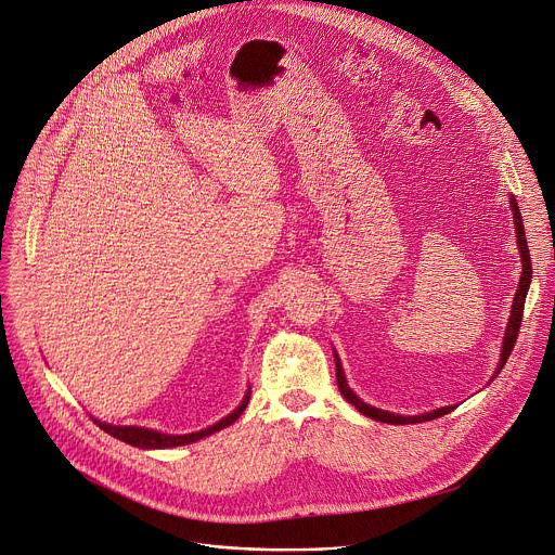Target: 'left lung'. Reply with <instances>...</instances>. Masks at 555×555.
<instances>
[{
  "label": "left lung",
  "mask_w": 555,
  "mask_h": 555,
  "mask_svg": "<svg viewBox=\"0 0 555 555\" xmlns=\"http://www.w3.org/2000/svg\"><path fill=\"white\" fill-rule=\"evenodd\" d=\"M512 210H514V223H516V234H518V249L522 255V276H520V283H518V289H516V298H514V306H512V319H509V325H507V332H505V340H502V354H500V363H498V370L495 374L505 367L512 349L516 345V338H518V332H520V323H522V310H525V298H527V289H529V283H531V257H529V245H527V238H525V228H522V217H520V210H518V204L516 198L512 196ZM336 361V383H338V389L340 393L345 396L347 402H351L361 414L374 418V421H380V423H389V425H412V423H425V421H434V418H440L449 412H453V408H440L436 412H429V414H423V416H398V414H389V412H383V410H376L372 405H367V402H363L354 391L349 389L347 380H345V374L340 370V363L338 359L334 357ZM493 374V376H495Z\"/></svg>",
  "instance_id": "left-lung-1"
}]
</instances>
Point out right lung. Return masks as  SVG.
<instances>
[{
	"label": "right lung",
	"instance_id": "right-lung-1",
	"mask_svg": "<svg viewBox=\"0 0 555 555\" xmlns=\"http://www.w3.org/2000/svg\"><path fill=\"white\" fill-rule=\"evenodd\" d=\"M247 400H249V391L247 396L243 398L241 405L225 418H221L219 423H215L212 427L208 429H201V431H194V434H183V436H170V434H162V431H155V429H145V427H132V425H126V427H119V425H108V423H102V421H94L99 427H102L106 434L132 444V447H141V449H164V447H179V444H188V442H194V440H201L206 438L228 425H232L241 414L243 410L247 408Z\"/></svg>",
	"mask_w": 555,
	"mask_h": 555
}]
</instances>
